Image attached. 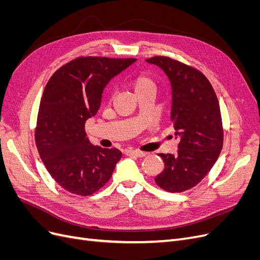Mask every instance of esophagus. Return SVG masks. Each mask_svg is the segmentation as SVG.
<instances>
[{
  "mask_svg": "<svg viewBox=\"0 0 260 260\" xmlns=\"http://www.w3.org/2000/svg\"><path fill=\"white\" fill-rule=\"evenodd\" d=\"M124 154L128 155V156H136V157H144L146 156L147 153L145 152H141V151H138V149H125L124 151Z\"/></svg>",
  "mask_w": 260,
  "mask_h": 260,
  "instance_id": "esophagus-1",
  "label": "esophagus"
}]
</instances>
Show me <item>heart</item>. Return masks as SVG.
I'll use <instances>...</instances> for the list:
<instances>
[{
	"instance_id": "1",
	"label": "heart",
	"mask_w": 260,
	"mask_h": 260,
	"mask_svg": "<svg viewBox=\"0 0 260 260\" xmlns=\"http://www.w3.org/2000/svg\"><path fill=\"white\" fill-rule=\"evenodd\" d=\"M135 90H141V89H144V88H148V86H154V82L151 79V78H148L145 75H140L137 79L135 80Z\"/></svg>"
}]
</instances>
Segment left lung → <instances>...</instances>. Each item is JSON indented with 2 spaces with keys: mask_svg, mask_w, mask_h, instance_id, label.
Returning <instances> with one entry per match:
<instances>
[{
  "mask_svg": "<svg viewBox=\"0 0 260 260\" xmlns=\"http://www.w3.org/2000/svg\"><path fill=\"white\" fill-rule=\"evenodd\" d=\"M167 75L171 84V121L179 139L176 154H158L165 164L155 182L168 192L199 184L217 161L223 144L219 102L198 69L165 56L146 59Z\"/></svg>",
  "mask_w": 260,
  "mask_h": 260,
  "instance_id": "left-lung-1",
  "label": "left lung"
}]
</instances>
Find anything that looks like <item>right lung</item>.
Instances as JSON below:
<instances>
[{"mask_svg": "<svg viewBox=\"0 0 260 260\" xmlns=\"http://www.w3.org/2000/svg\"><path fill=\"white\" fill-rule=\"evenodd\" d=\"M136 60L79 57L56 70L46 84L36 144L50 175L66 191L88 196L111 179L121 152L91 144L84 124L96 115L109 81Z\"/></svg>", "mask_w": 260, "mask_h": 260, "instance_id": "1", "label": "right lung"}]
</instances>
